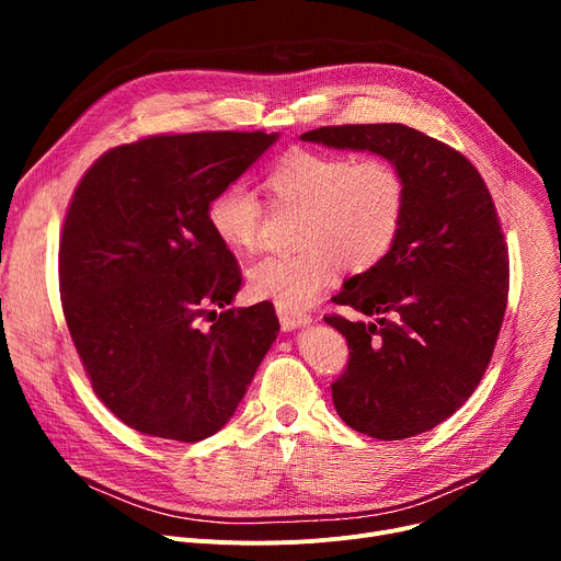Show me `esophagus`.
<instances>
[{
	"mask_svg": "<svg viewBox=\"0 0 561 561\" xmlns=\"http://www.w3.org/2000/svg\"><path fill=\"white\" fill-rule=\"evenodd\" d=\"M277 316H279V322H282V330L284 332H290V330H296V328L309 325V322H311L309 313L288 311V309H282V307H277Z\"/></svg>",
	"mask_w": 561,
	"mask_h": 561,
	"instance_id": "obj_1",
	"label": "esophagus"
}]
</instances>
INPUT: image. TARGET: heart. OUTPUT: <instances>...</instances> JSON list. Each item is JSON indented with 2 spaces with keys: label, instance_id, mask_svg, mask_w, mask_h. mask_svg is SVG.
<instances>
[{
  "label": "heart",
  "instance_id": "1",
  "mask_svg": "<svg viewBox=\"0 0 561 561\" xmlns=\"http://www.w3.org/2000/svg\"><path fill=\"white\" fill-rule=\"evenodd\" d=\"M273 206L300 209L296 254H271L248 268V286L282 309L309 307L334 277L366 273L385 259L400 236L407 182L381 154L298 150L265 172ZM265 209L243 182L222 186L206 206L216 239L231 252L248 254L261 239Z\"/></svg>",
  "mask_w": 561,
  "mask_h": 561
}]
</instances>
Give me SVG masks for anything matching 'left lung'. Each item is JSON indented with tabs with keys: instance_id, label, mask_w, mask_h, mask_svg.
I'll return each mask as SVG.
<instances>
[{
	"instance_id": "1",
	"label": "left lung",
	"mask_w": 561,
	"mask_h": 561,
	"mask_svg": "<svg viewBox=\"0 0 561 561\" xmlns=\"http://www.w3.org/2000/svg\"><path fill=\"white\" fill-rule=\"evenodd\" d=\"M391 159L407 182L393 250L350 277L325 316L350 350L332 400L345 425L400 440L450 419L473 396L503 328L510 252L491 193L455 147L407 125H341L300 136Z\"/></svg>"
}]
</instances>
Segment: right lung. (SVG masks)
<instances>
[{
	"instance_id": "obj_1",
	"label": "right lung",
	"mask_w": 561,
	"mask_h": 561,
	"mask_svg": "<svg viewBox=\"0 0 561 561\" xmlns=\"http://www.w3.org/2000/svg\"><path fill=\"white\" fill-rule=\"evenodd\" d=\"M275 140L147 136L102 154L75 188L58 243L66 322L95 396L140 434L195 444L222 430L277 339L271 302L225 309L243 277L206 220Z\"/></svg>"
}]
</instances>
